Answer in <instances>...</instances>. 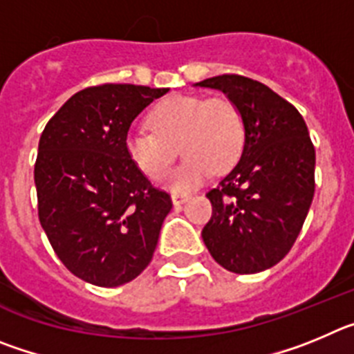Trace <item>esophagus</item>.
<instances>
[{"label": "esophagus", "mask_w": 354, "mask_h": 354, "mask_svg": "<svg viewBox=\"0 0 354 354\" xmlns=\"http://www.w3.org/2000/svg\"><path fill=\"white\" fill-rule=\"evenodd\" d=\"M187 200H189V195H186V193H174V195H171V202H174L175 207L183 205Z\"/></svg>", "instance_id": "34e87169"}]
</instances>
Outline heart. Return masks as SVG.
<instances>
[{
	"mask_svg": "<svg viewBox=\"0 0 354 354\" xmlns=\"http://www.w3.org/2000/svg\"><path fill=\"white\" fill-rule=\"evenodd\" d=\"M154 133L131 129L126 152L131 162L150 180L167 175L174 161V145L179 143L184 161L167 179L174 193L192 192L211 177L212 168H232L243 154L246 127L239 108L228 99L198 95H171L149 115Z\"/></svg>",
	"mask_w": 354,
	"mask_h": 354,
	"instance_id": "obj_1",
	"label": "heart"
}]
</instances>
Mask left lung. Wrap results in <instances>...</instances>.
I'll return each mask as SVG.
<instances>
[{"mask_svg": "<svg viewBox=\"0 0 354 354\" xmlns=\"http://www.w3.org/2000/svg\"><path fill=\"white\" fill-rule=\"evenodd\" d=\"M193 86L223 92L246 127L239 161L207 193L212 216L202 239L212 259L232 273L270 270L292 248L314 198L315 150L305 120L250 77L223 74Z\"/></svg>", "mask_w": 354, "mask_h": 354, "instance_id": "8db88e82", "label": "left lung"}]
</instances>
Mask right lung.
<instances>
[{"label":"right lung","instance_id":"add662e5","mask_svg":"<svg viewBox=\"0 0 354 354\" xmlns=\"http://www.w3.org/2000/svg\"><path fill=\"white\" fill-rule=\"evenodd\" d=\"M168 88L101 84L74 95L44 127L35 162L39 220L64 266L118 287L152 261L170 195L131 162L133 120Z\"/></svg>","mask_w":354,"mask_h":354}]
</instances>
